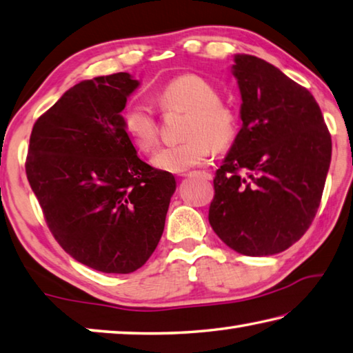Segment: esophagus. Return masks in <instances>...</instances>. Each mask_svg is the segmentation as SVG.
Masks as SVG:
<instances>
[{"instance_id": "obj_1", "label": "esophagus", "mask_w": 353, "mask_h": 353, "mask_svg": "<svg viewBox=\"0 0 353 353\" xmlns=\"http://www.w3.org/2000/svg\"><path fill=\"white\" fill-rule=\"evenodd\" d=\"M200 173V175L203 176V178H206V180H211V178H212V175H211V173H208V172H199ZM189 176V175H188Z\"/></svg>"}]
</instances>
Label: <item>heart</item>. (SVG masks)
Instances as JSON below:
<instances>
[{
  "label": "heart",
  "mask_w": 353,
  "mask_h": 353,
  "mask_svg": "<svg viewBox=\"0 0 353 353\" xmlns=\"http://www.w3.org/2000/svg\"><path fill=\"white\" fill-rule=\"evenodd\" d=\"M161 113L181 111L183 138L176 145L163 147L153 154L152 163L161 170L183 173L205 164L212 152H225L239 133V114L230 103L220 101L215 86L200 74L184 72L170 79L154 94ZM123 132L142 152L158 144L159 125L152 108L139 101H128L121 111Z\"/></svg>",
  "instance_id": "obj_1"
}]
</instances>
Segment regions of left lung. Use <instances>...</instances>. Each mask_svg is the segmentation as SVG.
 Masks as SVG:
<instances>
[{"mask_svg":"<svg viewBox=\"0 0 353 353\" xmlns=\"http://www.w3.org/2000/svg\"><path fill=\"white\" fill-rule=\"evenodd\" d=\"M234 61L243 125L215 172L209 223L240 254L271 256L310 228L332 136L307 88L254 55L237 54Z\"/></svg>","mask_w":353,"mask_h":353,"instance_id":"left-lung-1","label":"left lung"}]
</instances>
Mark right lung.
<instances>
[{"label": "right lung", "instance_id": "1", "mask_svg": "<svg viewBox=\"0 0 353 353\" xmlns=\"http://www.w3.org/2000/svg\"><path fill=\"white\" fill-rule=\"evenodd\" d=\"M127 72L83 80L35 121L26 175L54 239L77 262L128 274L153 254L175 178L144 163L121 111L138 86Z\"/></svg>", "mask_w": 353, "mask_h": 353}]
</instances>
